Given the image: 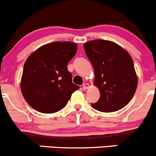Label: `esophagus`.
Masks as SVG:
<instances>
[{"instance_id": "1", "label": "esophagus", "mask_w": 156, "mask_h": 156, "mask_svg": "<svg viewBox=\"0 0 156 156\" xmlns=\"http://www.w3.org/2000/svg\"><path fill=\"white\" fill-rule=\"evenodd\" d=\"M89 84L88 83H83V89H84V90H86V89H87L88 88H89Z\"/></svg>"}]
</instances>
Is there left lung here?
Wrapping results in <instances>:
<instances>
[{
    "label": "left lung",
    "mask_w": 156,
    "mask_h": 156,
    "mask_svg": "<svg viewBox=\"0 0 156 156\" xmlns=\"http://www.w3.org/2000/svg\"><path fill=\"white\" fill-rule=\"evenodd\" d=\"M83 46L95 70L94 83L100 92L99 100L91 106L102 112L123 108L132 99L138 83L130 55L107 40L89 41Z\"/></svg>",
    "instance_id": "obj_1"
}]
</instances>
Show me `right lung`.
I'll use <instances>...</instances> for the list:
<instances>
[{
  "mask_svg": "<svg viewBox=\"0 0 156 156\" xmlns=\"http://www.w3.org/2000/svg\"><path fill=\"white\" fill-rule=\"evenodd\" d=\"M77 44L55 41L34 51L24 64L21 92L28 104L41 113L64 108L72 93L80 89L73 84L67 64L75 56Z\"/></svg>",
  "mask_w": 156,
  "mask_h": 156,
  "instance_id": "right-lung-1",
  "label": "right lung"
}]
</instances>
